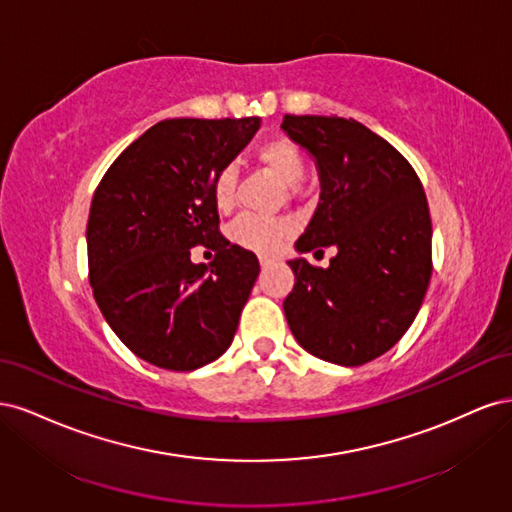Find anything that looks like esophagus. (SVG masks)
Segmentation results:
<instances>
[{
  "mask_svg": "<svg viewBox=\"0 0 512 512\" xmlns=\"http://www.w3.org/2000/svg\"><path fill=\"white\" fill-rule=\"evenodd\" d=\"M271 262H273L271 258H265V256H260V267H262V269H267V267L271 265Z\"/></svg>",
  "mask_w": 512,
  "mask_h": 512,
  "instance_id": "1",
  "label": "esophagus"
}]
</instances>
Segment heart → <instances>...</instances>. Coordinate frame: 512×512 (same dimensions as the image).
I'll return each instance as SVG.
<instances>
[{
	"mask_svg": "<svg viewBox=\"0 0 512 512\" xmlns=\"http://www.w3.org/2000/svg\"><path fill=\"white\" fill-rule=\"evenodd\" d=\"M260 166L269 168L273 175L288 185H297L305 175V156L297 143L286 136H275L256 149ZM237 198V173L235 168L224 166L213 177V203L220 211H228ZM292 235L290 222L282 218H258V215H241L230 226V239L237 245L258 254H275Z\"/></svg>",
	"mask_w": 512,
	"mask_h": 512,
	"instance_id": "heart-1",
	"label": "heart"
}]
</instances>
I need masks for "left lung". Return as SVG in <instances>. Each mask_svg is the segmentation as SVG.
I'll return each mask as SVG.
<instances>
[{
  "label": "left lung",
  "mask_w": 512,
  "mask_h": 512,
  "mask_svg": "<svg viewBox=\"0 0 512 512\" xmlns=\"http://www.w3.org/2000/svg\"><path fill=\"white\" fill-rule=\"evenodd\" d=\"M282 130L312 153L320 203L297 252L335 247L327 269L294 258L284 301L297 342L322 361L356 367L410 329L431 280V218L410 162L363 123L286 115Z\"/></svg>",
  "instance_id": "left-lung-1"
}]
</instances>
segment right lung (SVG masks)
Segmentation results:
<instances>
[{
    "mask_svg": "<svg viewBox=\"0 0 512 512\" xmlns=\"http://www.w3.org/2000/svg\"><path fill=\"white\" fill-rule=\"evenodd\" d=\"M260 117L164 119L121 153L91 200L89 282L108 327L143 361L192 371L222 356L250 297L258 258L220 232L213 177ZM196 244L216 252L194 266Z\"/></svg>",
    "mask_w": 512,
    "mask_h": 512,
    "instance_id": "obj_1",
    "label": "right lung"
}]
</instances>
